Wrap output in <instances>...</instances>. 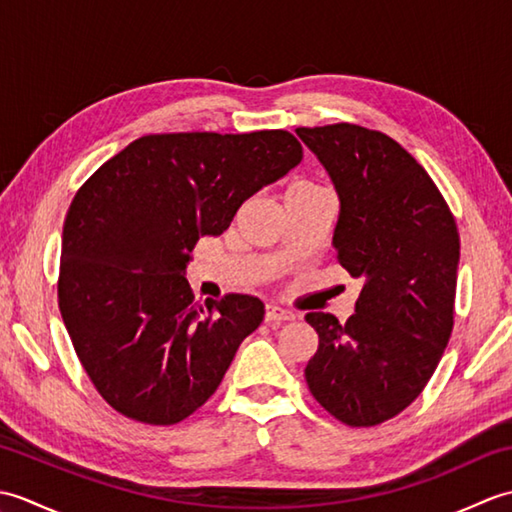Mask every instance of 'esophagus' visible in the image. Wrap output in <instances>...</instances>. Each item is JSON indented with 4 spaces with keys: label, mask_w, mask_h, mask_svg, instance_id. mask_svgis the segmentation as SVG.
<instances>
[{
    "label": "esophagus",
    "mask_w": 512,
    "mask_h": 512,
    "mask_svg": "<svg viewBox=\"0 0 512 512\" xmlns=\"http://www.w3.org/2000/svg\"><path fill=\"white\" fill-rule=\"evenodd\" d=\"M295 319V314L279 308V306H268L266 308V323H284V321H292Z\"/></svg>",
    "instance_id": "1"
}]
</instances>
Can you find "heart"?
<instances>
[{
    "label": "heart",
    "mask_w": 512,
    "mask_h": 512,
    "mask_svg": "<svg viewBox=\"0 0 512 512\" xmlns=\"http://www.w3.org/2000/svg\"><path fill=\"white\" fill-rule=\"evenodd\" d=\"M319 187H314V184H310V182H297L295 187H290V191H288V195H295V193H306V191H317Z\"/></svg>",
    "instance_id": "obj_1"
}]
</instances>
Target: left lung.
<instances>
[{"mask_svg": "<svg viewBox=\"0 0 512 512\" xmlns=\"http://www.w3.org/2000/svg\"><path fill=\"white\" fill-rule=\"evenodd\" d=\"M339 195L332 246L363 281L345 325L308 312L319 350L306 367L312 396L350 427H374L409 407L436 372L453 330L460 235L442 193L394 138L361 125L299 127Z\"/></svg>", "mask_w": 512, "mask_h": 512, "instance_id": "8db88e82", "label": "left lung"}]
</instances>
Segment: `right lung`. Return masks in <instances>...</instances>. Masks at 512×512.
I'll list each match as a JSON object with an SVG mask.
<instances>
[{"mask_svg":"<svg viewBox=\"0 0 512 512\" xmlns=\"http://www.w3.org/2000/svg\"><path fill=\"white\" fill-rule=\"evenodd\" d=\"M303 158L284 129L151 134L76 191L65 215L59 308L76 356L123 416L176 424L209 400L264 303H195L184 277L204 235Z\"/></svg>","mask_w":512,"mask_h":512,"instance_id":"1","label":"right lung"}]
</instances>
